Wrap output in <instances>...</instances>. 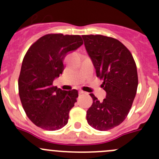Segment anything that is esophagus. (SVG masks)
Masks as SVG:
<instances>
[{
	"label": "esophagus",
	"mask_w": 159,
	"mask_h": 159,
	"mask_svg": "<svg viewBox=\"0 0 159 159\" xmlns=\"http://www.w3.org/2000/svg\"><path fill=\"white\" fill-rule=\"evenodd\" d=\"M78 94H86V92H85V91H81V90H80V91H78Z\"/></svg>",
	"instance_id": "obj_1"
}]
</instances>
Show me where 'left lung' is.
Returning <instances> with one entry per match:
<instances>
[{
	"instance_id": "left-lung-1",
	"label": "left lung",
	"mask_w": 159,
	"mask_h": 159,
	"mask_svg": "<svg viewBox=\"0 0 159 159\" xmlns=\"http://www.w3.org/2000/svg\"><path fill=\"white\" fill-rule=\"evenodd\" d=\"M85 49L96 75L103 80L101 87L106 91L102 102L93 94L91 106L87 111L90 126L108 131L126 118L137 91L138 73L129 50L118 40L103 35H82Z\"/></svg>"
}]
</instances>
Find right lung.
Wrapping results in <instances>:
<instances>
[{"label":"right lung","instance_id":"add662e5","mask_svg":"<svg viewBox=\"0 0 159 159\" xmlns=\"http://www.w3.org/2000/svg\"><path fill=\"white\" fill-rule=\"evenodd\" d=\"M82 44L80 35L49 34L27 51L19 75V96L27 116L38 127L55 131L68 123L78 91L57 89L53 81L63 72L65 56Z\"/></svg>","mask_w":159,"mask_h":159}]
</instances>
